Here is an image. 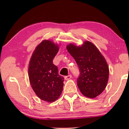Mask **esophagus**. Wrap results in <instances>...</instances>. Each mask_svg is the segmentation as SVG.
Wrapping results in <instances>:
<instances>
[{"label":"esophagus","mask_w":129,"mask_h":129,"mask_svg":"<svg viewBox=\"0 0 129 129\" xmlns=\"http://www.w3.org/2000/svg\"><path fill=\"white\" fill-rule=\"evenodd\" d=\"M72 75H68V76H65L64 78H65V80H69V79H70L71 78H72Z\"/></svg>","instance_id":"obj_1"}]
</instances>
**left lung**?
Listing matches in <instances>:
<instances>
[{"instance_id": "8db88e82", "label": "left lung", "mask_w": 129, "mask_h": 129, "mask_svg": "<svg viewBox=\"0 0 129 129\" xmlns=\"http://www.w3.org/2000/svg\"><path fill=\"white\" fill-rule=\"evenodd\" d=\"M67 48L79 68L80 75L77 85L81 92L87 98L96 97L108 83L109 71L105 59L98 48L88 41L81 46L70 44Z\"/></svg>"}]
</instances>
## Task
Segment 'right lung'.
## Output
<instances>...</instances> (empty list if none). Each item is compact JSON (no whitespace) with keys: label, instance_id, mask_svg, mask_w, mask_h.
<instances>
[{"label":"right lung","instance_id":"obj_1","mask_svg":"<svg viewBox=\"0 0 129 129\" xmlns=\"http://www.w3.org/2000/svg\"><path fill=\"white\" fill-rule=\"evenodd\" d=\"M59 46L49 40H44L35 49L29 65L30 83L40 99L53 102L61 95L64 81L58 74L53 60Z\"/></svg>","mask_w":129,"mask_h":129}]
</instances>
